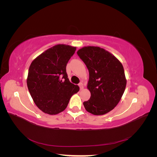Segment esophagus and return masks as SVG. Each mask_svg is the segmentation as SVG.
Returning a JSON list of instances; mask_svg holds the SVG:
<instances>
[{
  "label": "esophagus",
  "instance_id": "34e87169",
  "mask_svg": "<svg viewBox=\"0 0 157 157\" xmlns=\"http://www.w3.org/2000/svg\"><path fill=\"white\" fill-rule=\"evenodd\" d=\"M78 86H79V87H80V90H82V89L84 88L83 84H82V82H80V83L78 84Z\"/></svg>",
  "mask_w": 157,
  "mask_h": 157
}]
</instances>
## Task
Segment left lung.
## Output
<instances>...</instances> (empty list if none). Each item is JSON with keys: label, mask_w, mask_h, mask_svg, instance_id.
I'll return each instance as SVG.
<instances>
[{"label": "left lung", "mask_w": 157, "mask_h": 157, "mask_svg": "<svg viewBox=\"0 0 157 157\" xmlns=\"http://www.w3.org/2000/svg\"><path fill=\"white\" fill-rule=\"evenodd\" d=\"M77 54L89 71L87 88L91 96L83 105L94 115L111 111L120 101L126 86L124 67L115 56L98 46H84Z\"/></svg>", "instance_id": "left-lung-1"}]
</instances>
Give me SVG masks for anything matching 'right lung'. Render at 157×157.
I'll list each match as a JSON object with an SVG mask.
<instances>
[{
  "label": "right lung",
  "instance_id": "add662e5",
  "mask_svg": "<svg viewBox=\"0 0 157 157\" xmlns=\"http://www.w3.org/2000/svg\"><path fill=\"white\" fill-rule=\"evenodd\" d=\"M75 50L76 47L57 44L32 61L27 78L28 90L36 105L45 113L62 112L71 96L79 91L66 73L67 63Z\"/></svg>",
  "mask_w": 157,
  "mask_h": 157
}]
</instances>
